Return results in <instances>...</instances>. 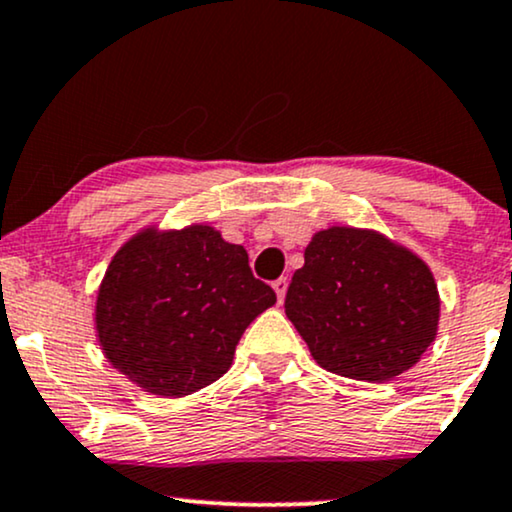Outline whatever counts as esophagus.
I'll use <instances>...</instances> for the list:
<instances>
[{
	"label": "esophagus",
	"instance_id": "1",
	"mask_svg": "<svg viewBox=\"0 0 512 512\" xmlns=\"http://www.w3.org/2000/svg\"><path fill=\"white\" fill-rule=\"evenodd\" d=\"M272 286H274V291H276V298H279V303H281V300H283V298H286V288H288V279H286V276H281V279H276V281L272 283Z\"/></svg>",
	"mask_w": 512,
	"mask_h": 512
}]
</instances>
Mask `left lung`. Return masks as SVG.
I'll list each match as a JSON object with an SVG mask.
<instances>
[{
  "mask_svg": "<svg viewBox=\"0 0 512 512\" xmlns=\"http://www.w3.org/2000/svg\"><path fill=\"white\" fill-rule=\"evenodd\" d=\"M283 307L319 367L372 384L415 367L441 317L429 264L384 233L357 226L312 236Z\"/></svg>",
  "mask_w": 512,
  "mask_h": 512,
  "instance_id": "obj_1",
  "label": "left lung"
}]
</instances>
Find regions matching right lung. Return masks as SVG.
<instances>
[{
    "instance_id": "obj_1",
    "label": "right lung",
    "mask_w": 512,
    "mask_h": 512,
    "mask_svg": "<svg viewBox=\"0 0 512 512\" xmlns=\"http://www.w3.org/2000/svg\"><path fill=\"white\" fill-rule=\"evenodd\" d=\"M274 303L243 245L214 226L150 224L114 252L97 288L95 331L128 381L183 398L229 372L243 331Z\"/></svg>"
}]
</instances>
